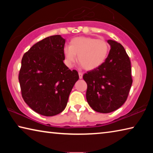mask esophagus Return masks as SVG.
Wrapping results in <instances>:
<instances>
[{"label":"esophagus","instance_id":"esophagus-1","mask_svg":"<svg viewBox=\"0 0 153 153\" xmlns=\"http://www.w3.org/2000/svg\"><path fill=\"white\" fill-rule=\"evenodd\" d=\"M78 74H79V79H82V77H83V74L82 73V72H79Z\"/></svg>","mask_w":153,"mask_h":153}]
</instances>
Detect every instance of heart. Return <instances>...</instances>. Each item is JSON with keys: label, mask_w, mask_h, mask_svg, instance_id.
<instances>
[{"label": "heart", "mask_w": 153, "mask_h": 153, "mask_svg": "<svg viewBox=\"0 0 153 153\" xmlns=\"http://www.w3.org/2000/svg\"><path fill=\"white\" fill-rule=\"evenodd\" d=\"M109 52V45L105 39L80 36L73 38L71 45L63 48L65 63L71 67L78 59L86 70H93L104 63Z\"/></svg>", "instance_id": "1"}]
</instances>
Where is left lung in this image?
<instances>
[{
	"label": "left lung",
	"instance_id": "1",
	"mask_svg": "<svg viewBox=\"0 0 153 153\" xmlns=\"http://www.w3.org/2000/svg\"><path fill=\"white\" fill-rule=\"evenodd\" d=\"M111 50L104 63L83 76L87 84L86 99L93 110L108 113L126 102L132 84L131 63L121 44L108 40Z\"/></svg>",
	"mask_w": 153,
	"mask_h": 153
}]
</instances>
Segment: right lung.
Here are the masks:
<instances>
[{
	"instance_id": "add662e5",
	"label": "right lung",
	"mask_w": 153,
	"mask_h": 153,
	"mask_svg": "<svg viewBox=\"0 0 153 153\" xmlns=\"http://www.w3.org/2000/svg\"><path fill=\"white\" fill-rule=\"evenodd\" d=\"M65 40L51 36L35 44L23 56L19 81L25 103L35 112L54 116L66 107L79 79L76 70L63 63Z\"/></svg>"
}]
</instances>
